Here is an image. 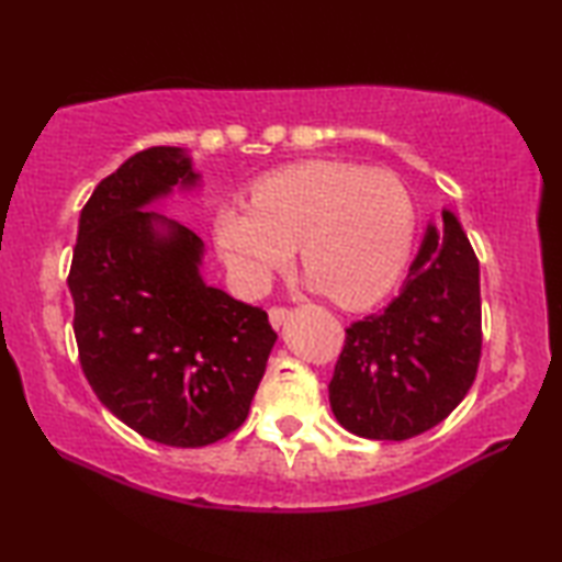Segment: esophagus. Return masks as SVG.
Returning <instances> with one entry per match:
<instances>
[{
  "mask_svg": "<svg viewBox=\"0 0 562 562\" xmlns=\"http://www.w3.org/2000/svg\"><path fill=\"white\" fill-rule=\"evenodd\" d=\"M288 317H290V310L282 307V304H274V307H270V322L274 329H280L284 322H288Z\"/></svg>",
  "mask_w": 562,
  "mask_h": 562,
  "instance_id": "34e87169",
  "label": "esophagus"
}]
</instances>
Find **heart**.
<instances>
[{
	"label": "heart",
	"instance_id": "heart-1",
	"mask_svg": "<svg viewBox=\"0 0 562 562\" xmlns=\"http://www.w3.org/2000/svg\"><path fill=\"white\" fill-rule=\"evenodd\" d=\"M252 203H223L215 243L245 284L262 288L303 243L302 268L341 307L394 288L412 255L414 198L392 170L304 160L258 178Z\"/></svg>",
	"mask_w": 562,
	"mask_h": 562
}]
</instances>
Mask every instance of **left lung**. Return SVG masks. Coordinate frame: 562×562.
<instances>
[{
  "label": "left lung",
  "mask_w": 562,
  "mask_h": 562,
  "mask_svg": "<svg viewBox=\"0 0 562 562\" xmlns=\"http://www.w3.org/2000/svg\"><path fill=\"white\" fill-rule=\"evenodd\" d=\"M479 258L456 217L429 225L396 297L347 327L329 404L347 431L404 441L463 402L481 361Z\"/></svg>",
  "instance_id": "left-lung-1"
}]
</instances>
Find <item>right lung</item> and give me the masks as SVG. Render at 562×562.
Listing matches in <instances>:
<instances>
[{
	"label": "right lung",
	"mask_w": 562,
	"mask_h": 562,
	"mask_svg": "<svg viewBox=\"0 0 562 562\" xmlns=\"http://www.w3.org/2000/svg\"><path fill=\"white\" fill-rule=\"evenodd\" d=\"M195 180L176 146L131 156L83 205L69 270L93 394L133 431L178 449L240 429L278 339L262 307L203 282L201 237L144 211Z\"/></svg>",
	"instance_id": "right-lung-1"
}]
</instances>
